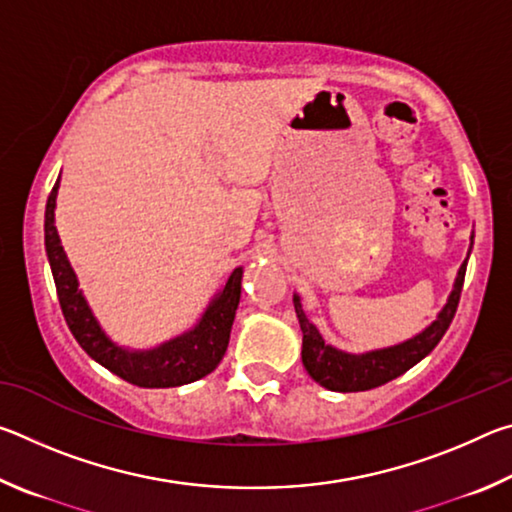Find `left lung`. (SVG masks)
<instances>
[{
    "instance_id": "left-lung-1",
    "label": "left lung",
    "mask_w": 512,
    "mask_h": 512,
    "mask_svg": "<svg viewBox=\"0 0 512 512\" xmlns=\"http://www.w3.org/2000/svg\"><path fill=\"white\" fill-rule=\"evenodd\" d=\"M465 268H467V259L463 262L461 271H458L454 291L452 296H449L447 305L422 334L413 336V339L404 341L400 345H393V348H384V350H375L366 354H348L332 348V345H325L316 325L311 323V320L305 316V311H302L300 298L293 296V305H296V314L302 329V363H305L311 379L318 381L320 386L329 388V391L359 393V391H370V388L384 386L395 377L404 375L406 370L413 368L415 363L422 361L433 348H436L440 339L445 336L447 327L452 325L458 300H461Z\"/></svg>"
}]
</instances>
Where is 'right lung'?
I'll list each match as a JSON object with an SVG mask.
<instances>
[{"mask_svg": "<svg viewBox=\"0 0 512 512\" xmlns=\"http://www.w3.org/2000/svg\"><path fill=\"white\" fill-rule=\"evenodd\" d=\"M58 194V180L47 198L45 212V246L47 257L54 273L56 293L60 309H63L65 323L81 348L90 354L94 361H99L103 368L115 372L128 384L142 388H171L192 384L219 366L225 350H228L232 320L241 296V268H235L230 280L225 282L223 291L212 300L198 325L178 339L160 345L155 350L146 352H128L112 343L101 332L97 320L85 302L83 293L76 282L72 266L67 262V255L60 246L56 225H54V207Z\"/></svg>", "mask_w": 512, "mask_h": 512, "instance_id": "right-lung-1", "label": "right lung"}]
</instances>
